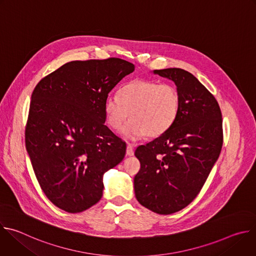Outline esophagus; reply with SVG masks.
<instances>
[{"label": "esophagus", "instance_id": "esophagus-1", "mask_svg": "<svg viewBox=\"0 0 256 256\" xmlns=\"http://www.w3.org/2000/svg\"><path fill=\"white\" fill-rule=\"evenodd\" d=\"M134 144L130 142H128L126 144V156H134Z\"/></svg>", "mask_w": 256, "mask_h": 256}]
</instances>
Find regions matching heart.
<instances>
[{
    "mask_svg": "<svg viewBox=\"0 0 256 256\" xmlns=\"http://www.w3.org/2000/svg\"><path fill=\"white\" fill-rule=\"evenodd\" d=\"M180 108V96L171 84L153 80H134L124 86L118 98L108 95L103 104L106 124L120 130L124 138L138 140L147 136L158 138L168 132L176 122Z\"/></svg>",
    "mask_w": 256,
    "mask_h": 256,
    "instance_id": "obj_1",
    "label": "heart"
}]
</instances>
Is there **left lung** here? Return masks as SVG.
Here are the masks:
<instances>
[{
  "label": "left lung",
  "instance_id": "8db88e82",
  "mask_svg": "<svg viewBox=\"0 0 256 256\" xmlns=\"http://www.w3.org/2000/svg\"><path fill=\"white\" fill-rule=\"evenodd\" d=\"M154 74L175 83L180 108L168 132L136 148L140 169L134 188L142 206L170 214L196 198L218 160L223 146L222 114L214 95L190 72L170 68Z\"/></svg>",
  "mask_w": 256,
  "mask_h": 256
}]
</instances>
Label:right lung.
Instances as JSON below:
<instances>
[{
  "instance_id": "right-lung-1",
  "label": "right lung",
  "mask_w": 256,
  "mask_h": 256,
  "mask_svg": "<svg viewBox=\"0 0 256 256\" xmlns=\"http://www.w3.org/2000/svg\"><path fill=\"white\" fill-rule=\"evenodd\" d=\"M134 70L118 58L74 60L35 86L26 150L42 190L58 208L75 214L97 204L103 174L124 158L126 142L104 124L103 104Z\"/></svg>"
}]
</instances>
